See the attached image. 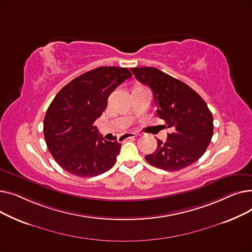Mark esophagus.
<instances>
[{
	"mask_svg": "<svg viewBox=\"0 0 252 252\" xmlns=\"http://www.w3.org/2000/svg\"><path fill=\"white\" fill-rule=\"evenodd\" d=\"M139 135L135 134V133H126V134H124L121 138H119V140H121L122 142H125L126 140L127 139H130V138H135V137H138Z\"/></svg>",
	"mask_w": 252,
	"mask_h": 252,
	"instance_id": "34e87169",
	"label": "esophagus"
}]
</instances>
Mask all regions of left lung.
I'll return each mask as SVG.
<instances>
[{"label":"left lung","instance_id":"8db88e82","mask_svg":"<svg viewBox=\"0 0 252 252\" xmlns=\"http://www.w3.org/2000/svg\"><path fill=\"white\" fill-rule=\"evenodd\" d=\"M138 81L148 86L164 126L174 131L157 149L145 156L151 165L176 171L196 162L206 151L214 134V118L205 101L188 85L154 67L130 68Z\"/></svg>","mask_w":252,"mask_h":252}]
</instances>
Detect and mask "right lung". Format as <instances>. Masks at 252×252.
Here are the masks:
<instances>
[{
    "label": "right lung",
    "mask_w": 252,
    "mask_h": 252,
    "mask_svg": "<svg viewBox=\"0 0 252 252\" xmlns=\"http://www.w3.org/2000/svg\"><path fill=\"white\" fill-rule=\"evenodd\" d=\"M130 76L124 67L95 68L72 79L50 104L45 141L56 162L69 174L95 177L114 165L122 144L104 140L94 123L107 107L109 95Z\"/></svg>",
    "instance_id": "obj_1"
}]
</instances>
